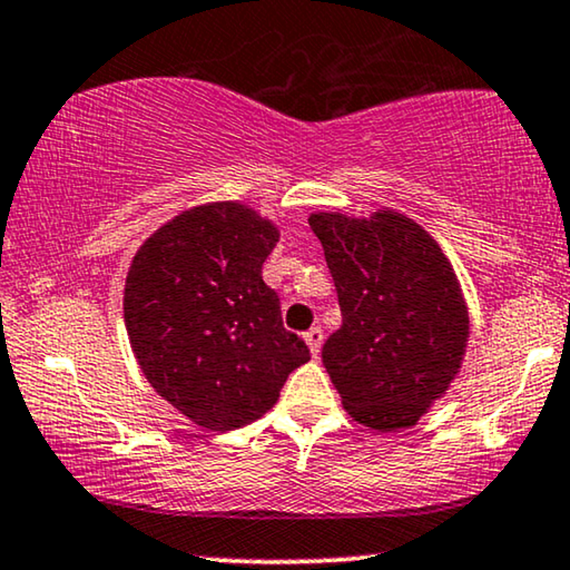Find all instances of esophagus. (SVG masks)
<instances>
[{"label":"esophagus","mask_w":570,"mask_h":570,"mask_svg":"<svg viewBox=\"0 0 570 570\" xmlns=\"http://www.w3.org/2000/svg\"><path fill=\"white\" fill-rule=\"evenodd\" d=\"M322 340H325V335H322V327H312L309 333H304V343H307L309 353L314 355V358H317V353H320V347H322Z\"/></svg>","instance_id":"1"}]
</instances>
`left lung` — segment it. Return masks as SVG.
<instances>
[{
  "label": "left lung",
  "mask_w": 570,
  "mask_h": 570,
  "mask_svg": "<svg viewBox=\"0 0 570 570\" xmlns=\"http://www.w3.org/2000/svg\"><path fill=\"white\" fill-rule=\"evenodd\" d=\"M343 325L322 363L351 417L376 432L412 428L463 366L471 320L453 263L396 209L312 212Z\"/></svg>",
  "instance_id": "8db88e82"
}]
</instances>
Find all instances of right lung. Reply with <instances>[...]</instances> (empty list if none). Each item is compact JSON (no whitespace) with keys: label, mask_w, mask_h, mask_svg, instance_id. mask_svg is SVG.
Here are the masks:
<instances>
[{"label":"right lung","mask_w":570,"mask_h":570,"mask_svg":"<svg viewBox=\"0 0 570 570\" xmlns=\"http://www.w3.org/2000/svg\"><path fill=\"white\" fill-rule=\"evenodd\" d=\"M276 243L274 219L248 204L207 202L160 225L127 271L135 361L158 396L199 428L261 420L288 373L309 361L261 276Z\"/></svg>","instance_id":"right-lung-1"}]
</instances>
